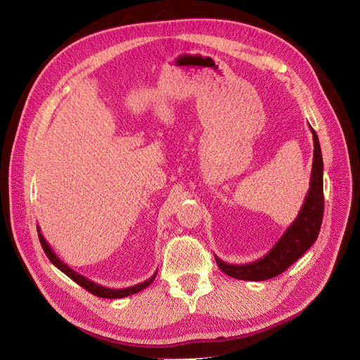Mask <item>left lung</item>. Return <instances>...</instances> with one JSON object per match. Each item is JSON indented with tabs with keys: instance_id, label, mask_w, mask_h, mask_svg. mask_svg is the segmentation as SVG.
<instances>
[{
	"instance_id": "obj_1",
	"label": "left lung",
	"mask_w": 360,
	"mask_h": 360,
	"mask_svg": "<svg viewBox=\"0 0 360 360\" xmlns=\"http://www.w3.org/2000/svg\"><path fill=\"white\" fill-rule=\"evenodd\" d=\"M314 138V159L309 180V189L296 219L287 228L269 252L259 259L248 264H228L219 257L216 263L225 275L243 281H266L285 271L292 263L307 252L317 240L323 222V156L320 141L315 130L309 126Z\"/></svg>"
}]
</instances>
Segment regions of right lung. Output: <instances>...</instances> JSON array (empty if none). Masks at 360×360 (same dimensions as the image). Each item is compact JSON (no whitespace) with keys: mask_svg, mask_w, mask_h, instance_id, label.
I'll list each match as a JSON object with an SVG mask.
<instances>
[{"mask_svg":"<svg viewBox=\"0 0 360 360\" xmlns=\"http://www.w3.org/2000/svg\"><path fill=\"white\" fill-rule=\"evenodd\" d=\"M37 233H39V240H40V245L43 248V250H45L46 257L49 258L51 263L56 266L57 269H60L64 275H68L70 279H73L76 284H79L82 288H85L86 291H90L91 294H94V296L97 297H103V299H122V297H127V296H132V294L135 292H139L141 290L147 288L151 282L155 281L158 271H155V275L148 278L147 281L141 282V284H136L134 287H127V288H108V287H103L101 284H96V282L90 281L89 278L82 276L81 274H78V271H75L72 267H69L64 261H61L58 258V255L53 252L52 248L49 246V243L45 240V237L41 236L40 233V228L37 226Z\"/></svg>","mask_w":360,"mask_h":360,"instance_id":"1","label":"right lung"}]
</instances>
